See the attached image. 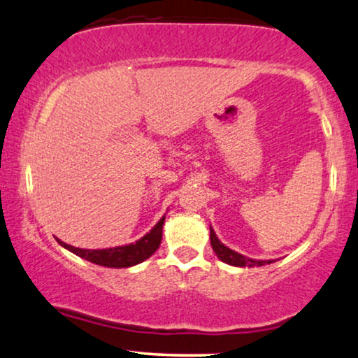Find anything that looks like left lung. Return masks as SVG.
I'll use <instances>...</instances> for the list:
<instances>
[{"mask_svg": "<svg viewBox=\"0 0 358 358\" xmlns=\"http://www.w3.org/2000/svg\"><path fill=\"white\" fill-rule=\"evenodd\" d=\"M210 243H212V248H213V252L217 253V257L228 265H234V266H262V265L273 264V262H275V260H255V258H248V257L242 255V253H236L235 250L225 247V245H223L220 240H218V236L213 231L212 227H210Z\"/></svg>", "mask_w": 358, "mask_h": 358, "instance_id": "1", "label": "left lung"}]
</instances>
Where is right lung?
Wrapping results in <instances>:
<instances>
[{"label": "right lung", "mask_w": 358, "mask_h": 358, "mask_svg": "<svg viewBox=\"0 0 358 358\" xmlns=\"http://www.w3.org/2000/svg\"><path fill=\"white\" fill-rule=\"evenodd\" d=\"M163 223H165V217L160 218V222L155 225L152 230L135 243L122 245V247L113 248H103V250H88V248H76L71 245L58 240L59 245L71 253L78 255L85 260L92 262V264L108 266V268H128V266L138 265L145 262L157 252L162 243V234H163Z\"/></svg>", "instance_id": "obj_1"}]
</instances>
